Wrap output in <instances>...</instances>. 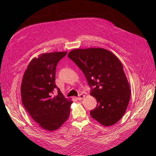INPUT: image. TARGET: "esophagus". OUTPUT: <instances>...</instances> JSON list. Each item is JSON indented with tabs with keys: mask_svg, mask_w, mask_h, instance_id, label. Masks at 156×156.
I'll use <instances>...</instances> for the list:
<instances>
[{
	"mask_svg": "<svg viewBox=\"0 0 156 156\" xmlns=\"http://www.w3.org/2000/svg\"><path fill=\"white\" fill-rule=\"evenodd\" d=\"M84 98V95H83V94H79V96L77 98V99L79 100H82Z\"/></svg>",
	"mask_w": 156,
	"mask_h": 156,
	"instance_id": "1",
	"label": "esophagus"
}]
</instances>
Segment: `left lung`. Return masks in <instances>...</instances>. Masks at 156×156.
Segmentation results:
<instances>
[{"mask_svg":"<svg viewBox=\"0 0 156 156\" xmlns=\"http://www.w3.org/2000/svg\"><path fill=\"white\" fill-rule=\"evenodd\" d=\"M94 87L90 95L97 100L91 117L104 126L114 125L124 116L131 97L123 66L112 52L103 48L75 49L68 55Z\"/></svg>","mask_w":156,"mask_h":156,"instance_id":"left-lung-1","label":"left lung"}]
</instances>
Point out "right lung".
Instances as JSON below:
<instances>
[{
	"label": "right lung",
	"mask_w": 156,
	"mask_h": 156,
	"mask_svg": "<svg viewBox=\"0 0 156 156\" xmlns=\"http://www.w3.org/2000/svg\"><path fill=\"white\" fill-rule=\"evenodd\" d=\"M66 54V51L52 52L32 58L21 82L23 106L40 127L49 131L59 129L68 119L73 103L55 84L56 65ZM56 89L58 94L54 96Z\"/></svg>",
	"instance_id": "obj_1"
}]
</instances>
